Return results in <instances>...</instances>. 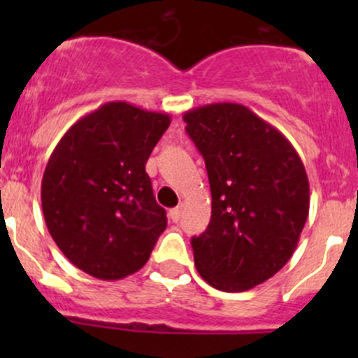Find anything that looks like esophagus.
Masks as SVG:
<instances>
[{
	"label": "esophagus",
	"instance_id": "1",
	"mask_svg": "<svg viewBox=\"0 0 358 358\" xmlns=\"http://www.w3.org/2000/svg\"><path fill=\"white\" fill-rule=\"evenodd\" d=\"M182 215H183V208H182V206H178V208H175V209H171V211H169V218H171L175 223L180 222Z\"/></svg>",
	"mask_w": 358,
	"mask_h": 358
}]
</instances>
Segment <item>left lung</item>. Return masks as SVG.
<instances>
[{
  "mask_svg": "<svg viewBox=\"0 0 358 358\" xmlns=\"http://www.w3.org/2000/svg\"><path fill=\"white\" fill-rule=\"evenodd\" d=\"M211 187V220L192 237L197 272L225 292L248 291L292 256L308 218L310 185L289 140L241 103L183 114Z\"/></svg>",
  "mask_w": 358,
  "mask_h": 358,
  "instance_id": "left-lung-1",
  "label": "left lung"
}]
</instances>
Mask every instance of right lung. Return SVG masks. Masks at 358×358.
I'll return each instance as SVG.
<instances>
[{"label": "right lung", "instance_id": "1", "mask_svg": "<svg viewBox=\"0 0 358 358\" xmlns=\"http://www.w3.org/2000/svg\"><path fill=\"white\" fill-rule=\"evenodd\" d=\"M171 117L103 103L67 129L41 182L46 227L79 270L102 280L138 272L168 225L145 162Z\"/></svg>", "mask_w": 358, "mask_h": 358}]
</instances>
